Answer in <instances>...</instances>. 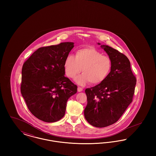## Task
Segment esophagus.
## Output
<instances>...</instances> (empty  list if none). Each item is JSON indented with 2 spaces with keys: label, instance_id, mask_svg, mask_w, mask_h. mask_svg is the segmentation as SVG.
<instances>
[{
  "label": "esophagus",
  "instance_id": "obj_1",
  "mask_svg": "<svg viewBox=\"0 0 156 156\" xmlns=\"http://www.w3.org/2000/svg\"><path fill=\"white\" fill-rule=\"evenodd\" d=\"M83 90V89L81 88V87H78V92H82Z\"/></svg>",
  "mask_w": 156,
  "mask_h": 156
}]
</instances>
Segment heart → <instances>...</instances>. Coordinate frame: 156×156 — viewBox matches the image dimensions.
I'll use <instances>...</instances> for the list:
<instances>
[{"label": "heart", "mask_w": 156, "mask_h": 156, "mask_svg": "<svg viewBox=\"0 0 156 156\" xmlns=\"http://www.w3.org/2000/svg\"><path fill=\"white\" fill-rule=\"evenodd\" d=\"M112 67L111 59L93 47L80 49L76 51L75 56L68 55L64 63L66 75L70 78L81 72L82 69L83 74L75 78L80 85L89 82L91 85L102 82L110 74Z\"/></svg>", "instance_id": "obj_1"}]
</instances>
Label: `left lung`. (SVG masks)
Returning <instances> with one entry per match:
<instances>
[{
	"instance_id": "obj_1",
	"label": "left lung",
	"mask_w": 156,
	"mask_h": 156,
	"mask_svg": "<svg viewBox=\"0 0 156 156\" xmlns=\"http://www.w3.org/2000/svg\"><path fill=\"white\" fill-rule=\"evenodd\" d=\"M101 47L111 59V71L105 81L85 89L87 105L84 110L86 120L97 127L110 126L119 120L132 102L136 84L126 55L108 45Z\"/></svg>"
}]
</instances>
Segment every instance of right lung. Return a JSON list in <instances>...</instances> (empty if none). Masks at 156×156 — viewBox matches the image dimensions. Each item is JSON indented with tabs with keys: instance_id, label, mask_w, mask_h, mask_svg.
Here are the masks:
<instances>
[{
	"instance_id": "1",
	"label": "right lung",
	"mask_w": 156,
	"mask_h": 156,
	"mask_svg": "<svg viewBox=\"0 0 156 156\" xmlns=\"http://www.w3.org/2000/svg\"><path fill=\"white\" fill-rule=\"evenodd\" d=\"M74 43L37 49L22 67L21 93L30 112L45 122H55L65 115L68 99L77 86L66 77L64 63Z\"/></svg>"
}]
</instances>
